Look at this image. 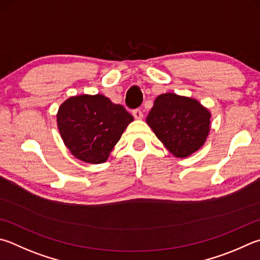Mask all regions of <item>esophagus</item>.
I'll return each instance as SVG.
<instances>
[{"label": "esophagus", "instance_id": "34e87169", "mask_svg": "<svg viewBox=\"0 0 260 260\" xmlns=\"http://www.w3.org/2000/svg\"><path fill=\"white\" fill-rule=\"evenodd\" d=\"M133 116H134L135 119H138V120H141V119H142V118H143L142 111L139 110V109H136V110L133 111Z\"/></svg>", "mask_w": 260, "mask_h": 260}]
</instances>
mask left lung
Instances as JSON below:
<instances>
[{
	"label": "left lung",
	"instance_id": "8db88e82",
	"mask_svg": "<svg viewBox=\"0 0 260 260\" xmlns=\"http://www.w3.org/2000/svg\"><path fill=\"white\" fill-rule=\"evenodd\" d=\"M210 118V111L196 99L165 93L154 100L146 124L173 155L186 158L205 144Z\"/></svg>",
	"mask_w": 260,
	"mask_h": 260
}]
</instances>
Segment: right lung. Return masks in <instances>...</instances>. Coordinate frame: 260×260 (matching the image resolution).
Masks as SVG:
<instances>
[{
	"instance_id": "obj_1",
	"label": "right lung",
	"mask_w": 260,
	"mask_h": 260,
	"mask_svg": "<svg viewBox=\"0 0 260 260\" xmlns=\"http://www.w3.org/2000/svg\"><path fill=\"white\" fill-rule=\"evenodd\" d=\"M133 116L102 94L72 96L59 107L61 139L73 155L87 164H102L120 140Z\"/></svg>"
}]
</instances>
